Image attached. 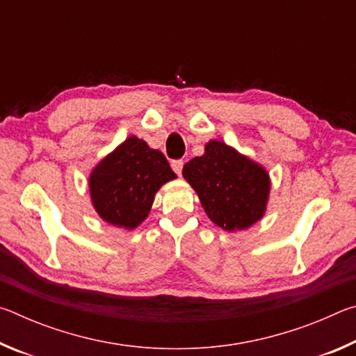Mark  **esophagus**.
Returning <instances> with one entry per match:
<instances>
[{
    "instance_id": "1",
    "label": "esophagus",
    "mask_w": 356,
    "mask_h": 356,
    "mask_svg": "<svg viewBox=\"0 0 356 356\" xmlns=\"http://www.w3.org/2000/svg\"><path fill=\"white\" fill-rule=\"evenodd\" d=\"M171 168L174 170V172L180 176L182 174V168H184V161L182 160H172L171 161Z\"/></svg>"
}]
</instances>
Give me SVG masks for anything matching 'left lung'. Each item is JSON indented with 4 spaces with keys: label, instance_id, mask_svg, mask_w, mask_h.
I'll use <instances>...</instances> for the list:
<instances>
[{
    "label": "left lung",
    "instance_id": "8db88e82",
    "mask_svg": "<svg viewBox=\"0 0 356 356\" xmlns=\"http://www.w3.org/2000/svg\"><path fill=\"white\" fill-rule=\"evenodd\" d=\"M182 174L209 218L220 227L246 229L262 218L270 193L268 174L227 144L207 143L204 155L190 160Z\"/></svg>",
    "mask_w": 356,
    "mask_h": 356
}]
</instances>
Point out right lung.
Here are the masks:
<instances>
[{
    "instance_id": "obj_1",
    "label": "right lung",
    "mask_w": 356,
    "mask_h": 356,
    "mask_svg": "<svg viewBox=\"0 0 356 356\" xmlns=\"http://www.w3.org/2000/svg\"><path fill=\"white\" fill-rule=\"evenodd\" d=\"M176 177L160 150L130 136L94 168L89 190L102 218L114 226L134 229L146 220L160 186Z\"/></svg>"
}]
</instances>
